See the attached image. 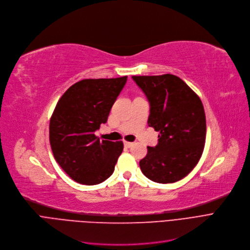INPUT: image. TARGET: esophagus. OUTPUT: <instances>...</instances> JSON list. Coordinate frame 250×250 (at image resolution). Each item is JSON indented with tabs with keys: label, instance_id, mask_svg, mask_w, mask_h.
<instances>
[{
	"label": "esophagus",
	"instance_id": "34e87169",
	"mask_svg": "<svg viewBox=\"0 0 250 250\" xmlns=\"http://www.w3.org/2000/svg\"><path fill=\"white\" fill-rule=\"evenodd\" d=\"M124 146L126 147H131L133 146V142H129V141H124Z\"/></svg>",
	"mask_w": 250,
	"mask_h": 250
}]
</instances>
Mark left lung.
<instances>
[{"label":"left lung","instance_id":"obj_1","mask_svg":"<svg viewBox=\"0 0 250 250\" xmlns=\"http://www.w3.org/2000/svg\"><path fill=\"white\" fill-rule=\"evenodd\" d=\"M146 96L150 114L148 126L159 131V144L147 146L139 162L141 172L158 183L183 179L203 154L207 123L199 97L178 76H132Z\"/></svg>","mask_w":250,"mask_h":250}]
</instances>
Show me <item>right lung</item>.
Returning a JSON list of instances; mask_svg holds the SVG:
<instances>
[{
    "instance_id": "obj_1",
    "label": "right lung",
    "mask_w": 250,
    "mask_h": 250,
    "mask_svg": "<svg viewBox=\"0 0 250 250\" xmlns=\"http://www.w3.org/2000/svg\"><path fill=\"white\" fill-rule=\"evenodd\" d=\"M127 76L83 79L57 103L50 120L54 158L74 181L96 185L113 174L123 151L122 141L100 140L94 132L104 124Z\"/></svg>"
}]
</instances>
